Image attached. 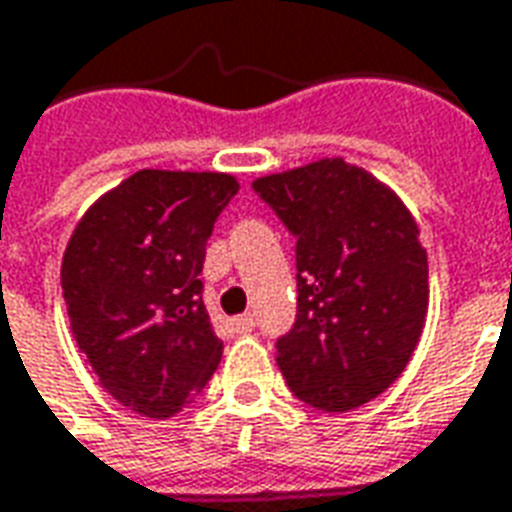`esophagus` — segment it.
<instances>
[{"mask_svg": "<svg viewBox=\"0 0 512 512\" xmlns=\"http://www.w3.org/2000/svg\"><path fill=\"white\" fill-rule=\"evenodd\" d=\"M231 325H234V331L237 333H248L256 328V320H253L250 314H242V317H237V320L231 322Z\"/></svg>", "mask_w": 512, "mask_h": 512, "instance_id": "esophagus-1", "label": "esophagus"}]
</instances>
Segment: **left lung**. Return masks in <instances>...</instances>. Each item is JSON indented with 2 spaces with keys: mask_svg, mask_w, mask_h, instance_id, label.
I'll return each instance as SVG.
<instances>
[{
  "mask_svg": "<svg viewBox=\"0 0 512 512\" xmlns=\"http://www.w3.org/2000/svg\"><path fill=\"white\" fill-rule=\"evenodd\" d=\"M295 237L297 314L275 361L297 400L353 411L400 378L427 314V253L402 201L344 159L253 181Z\"/></svg>",
  "mask_w": 512,
  "mask_h": 512,
  "instance_id": "1",
  "label": "left lung"
}]
</instances>
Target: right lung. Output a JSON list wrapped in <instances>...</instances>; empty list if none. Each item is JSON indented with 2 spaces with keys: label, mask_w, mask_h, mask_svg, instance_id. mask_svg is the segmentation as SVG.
<instances>
[{
  "label": "right lung",
  "mask_w": 512,
  "mask_h": 512,
  "mask_svg": "<svg viewBox=\"0 0 512 512\" xmlns=\"http://www.w3.org/2000/svg\"><path fill=\"white\" fill-rule=\"evenodd\" d=\"M237 192L228 173L140 170L90 206L65 248L60 281L76 347L140 416L187 408L220 364L198 275Z\"/></svg>",
  "instance_id": "right-lung-1"
}]
</instances>
